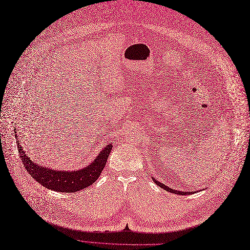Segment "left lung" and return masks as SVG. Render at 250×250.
Returning <instances> with one entry per match:
<instances>
[{"label": "left lung", "mask_w": 250, "mask_h": 250, "mask_svg": "<svg viewBox=\"0 0 250 250\" xmlns=\"http://www.w3.org/2000/svg\"><path fill=\"white\" fill-rule=\"evenodd\" d=\"M153 179V178H152ZM153 181H154V183H156L157 185H159L160 187H162V188H164L165 190H167V191H169V192H172V193H176V194H180V195H187V194H190V192H183V191H177V190H174V189H171V188H169L167 185H165V184H163V183H161V182H159V181H157V180H154L153 179Z\"/></svg>", "instance_id": "8db88e82"}]
</instances>
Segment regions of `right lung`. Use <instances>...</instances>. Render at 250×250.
Masks as SVG:
<instances>
[{"instance_id": "right-lung-1", "label": "right lung", "mask_w": 250, "mask_h": 250, "mask_svg": "<svg viewBox=\"0 0 250 250\" xmlns=\"http://www.w3.org/2000/svg\"><path fill=\"white\" fill-rule=\"evenodd\" d=\"M18 139V138H17ZM18 151L22 164L24 165L28 174L33 179L47 189L58 192H76L80 191L96 182L108 161L113 146L108 145L97 159L84 169L78 171H57L49 168H42L38 163H33L25 154L20 142L17 140Z\"/></svg>"}]
</instances>
